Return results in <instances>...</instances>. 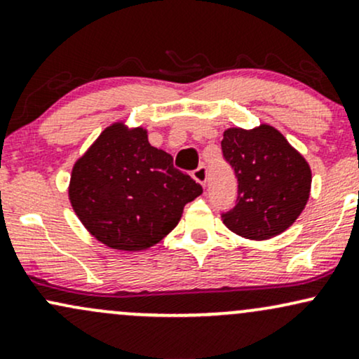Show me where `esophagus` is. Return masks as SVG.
<instances>
[{"label":"esophagus","instance_id":"34e87169","mask_svg":"<svg viewBox=\"0 0 359 359\" xmlns=\"http://www.w3.org/2000/svg\"><path fill=\"white\" fill-rule=\"evenodd\" d=\"M192 177H194V180H196L197 184H201L203 187H205V184H208V168L201 165L199 168H197V170H194Z\"/></svg>","mask_w":359,"mask_h":359}]
</instances>
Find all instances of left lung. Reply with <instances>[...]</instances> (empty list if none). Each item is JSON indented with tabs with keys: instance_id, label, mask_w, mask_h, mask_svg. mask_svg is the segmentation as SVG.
Wrapping results in <instances>:
<instances>
[{
	"instance_id": "1",
	"label": "left lung",
	"mask_w": 359,
	"mask_h": 359,
	"mask_svg": "<svg viewBox=\"0 0 359 359\" xmlns=\"http://www.w3.org/2000/svg\"><path fill=\"white\" fill-rule=\"evenodd\" d=\"M222 155L238 177L236 205L221 219L246 240H270L294 224L311 196L307 160L266 123L251 130L228 128Z\"/></svg>"
}]
</instances>
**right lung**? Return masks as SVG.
Here are the masks:
<instances>
[{"label":"right lung","mask_w":359,"mask_h":359,"mask_svg":"<svg viewBox=\"0 0 359 359\" xmlns=\"http://www.w3.org/2000/svg\"><path fill=\"white\" fill-rule=\"evenodd\" d=\"M203 187L150 145L143 126L116 121L74 163L69 201L88 231L108 248L142 251L179 224Z\"/></svg>","instance_id":"1"}]
</instances>
